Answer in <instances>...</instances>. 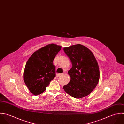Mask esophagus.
Returning a JSON list of instances; mask_svg holds the SVG:
<instances>
[{
  "instance_id": "esophagus-1",
  "label": "esophagus",
  "mask_w": 124,
  "mask_h": 124,
  "mask_svg": "<svg viewBox=\"0 0 124 124\" xmlns=\"http://www.w3.org/2000/svg\"><path fill=\"white\" fill-rule=\"evenodd\" d=\"M64 75V74L63 73H62V74H58L57 75V77H61V76H63Z\"/></svg>"
}]
</instances>
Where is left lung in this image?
<instances>
[{"label":"left lung","mask_w":124,"mask_h":124,"mask_svg":"<svg viewBox=\"0 0 124 124\" xmlns=\"http://www.w3.org/2000/svg\"><path fill=\"white\" fill-rule=\"evenodd\" d=\"M63 50L70 58L72 67L68 72L71 80L63 88L75 98L88 95L96 87L100 79L99 65L93 53L80 44L64 47Z\"/></svg>","instance_id":"left-lung-1"}]
</instances>
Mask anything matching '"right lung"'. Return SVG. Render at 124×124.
Returning <instances> with one entry per match:
<instances>
[{
  "mask_svg": "<svg viewBox=\"0 0 124 124\" xmlns=\"http://www.w3.org/2000/svg\"><path fill=\"white\" fill-rule=\"evenodd\" d=\"M62 46L48 44L35 51L27 61L23 73L24 81L34 95L42 93L56 76L53 61Z\"/></svg>",
  "mask_w": 124,
  "mask_h": 124,
  "instance_id": "obj_1",
  "label": "right lung"
}]
</instances>
